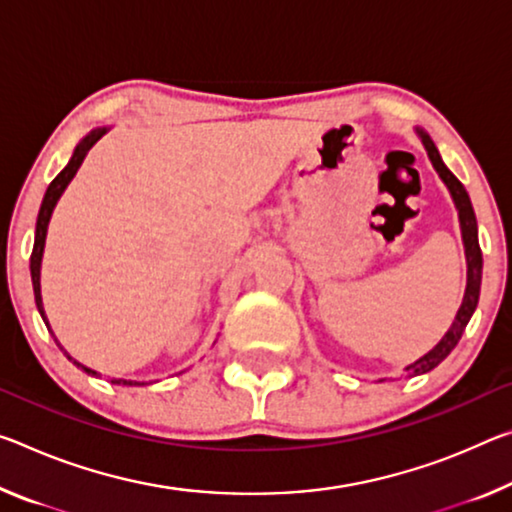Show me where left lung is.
Masks as SVG:
<instances>
[{
	"mask_svg": "<svg viewBox=\"0 0 512 512\" xmlns=\"http://www.w3.org/2000/svg\"><path fill=\"white\" fill-rule=\"evenodd\" d=\"M417 134L421 143H424L428 159H431L437 175L442 177V182L446 184V189H449L453 202H456L462 243H465V257H467V289H465V298H462L460 310L456 314V321L451 323V328L446 330V335L424 355V358H419L417 362H412L405 367V371H408L410 376H419V373L435 369L437 364H440L446 355L456 348L462 332H465L467 323L472 319V314L478 305V294H481V278H483V255H481V246H478V225H476V214H474L472 200H469V193L465 191V186L460 184L458 177L444 166V161L440 157V152H437L431 136H428L424 129H417Z\"/></svg>",
	"mask_w": 512,
	"mask_h": 512,
	"instance_id": "obj_1",
	"label": "left lung"
}]
</instances>
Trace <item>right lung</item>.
Returning <instances> with one entry per match:
<instances>
[{"mask_svg":"<svg viewBox=\"0 0 512 512\" xmlns=\"http://www.w3.org/2000/svg\"><path fill=\"white\" fill-rule=\"evenodd\" d=\"M104 134H107V127H97V129H93L91 134L86 136V139H81V143L77 145L75 152H72V157H70V161H68V166L63 168L59 175L54 177L50 186H47L45 198H43V205H40V212H38V221H36V239H34V250H31V264H29V269H31V282H34L36 307H38V312H40V316H43L45 326H47V330H50V332H52V328H50V323H47V316H45V310H43V296H40V262H43V250H45L47 225H50L52 212H54L56 202H59V198H61V193L66 191V186L70 184L72 177L77 175V170H79V166H81V161H84V157L88 154V150H91L93 145H95L97 141H100ZM54 342L59 344V339L54 337ZM59 348L63 351V346H61V344H59ZM63 353H66V351H63ZM66 355H68V353H66ZM68 360H72L70 355H68ZM72 364H77V367H79L81 371H86L88 376H100V373L93 371V369H88V367H84V364H79L77 360H72ZM111 383H113V385H143V383H136V380H123V378H113Z\"/></svg>","mask_w":512,"mask_h":512,"instance_id":"1","label":"right lung"}]
</instances>
